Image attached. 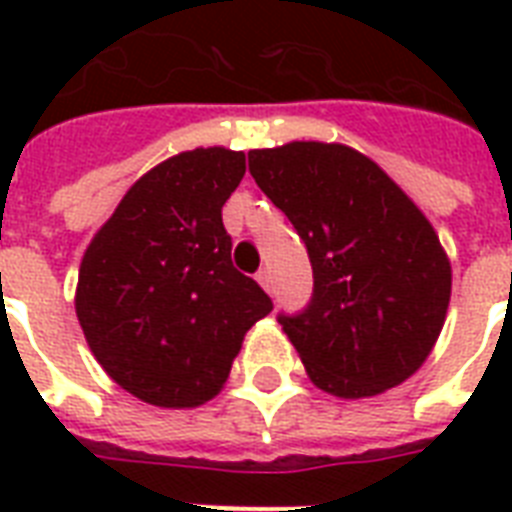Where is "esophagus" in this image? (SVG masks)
<instances>
[{
    "mask_svg": "<svg viewBox=\"0 0 512 512\" xmlns=\"http://www.w3.org/2000/svg\"><path fill=\"white\" fill-rule=\"evenodd\" d=\"M257 281H260V287H263L265 292H273V273H271V268H263V271H257Z\"/></svg>",
    "mask_w": 512,
    "mask_h": 512,
    "instance_id": "34e87169",
    "label": "esophagus"
}]
</instances>
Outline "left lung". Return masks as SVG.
Returning a JSON list of instances; mask_svg holds the SVG:
<instances>
[{"instance_id":"8db88e82","label":"left lung","mask_w":512,"mask_h":512,"mask_svg":"<svg viewBox=\"0 0 512 512\" xmlns=\"http://www.w3.org/2000/svg\"><path fill=\"white\" fill-rule=\"evenodd\" d=\"M249 172L308 247L311 303L279 324L313 385L369 398L409 380L452 297V263L422 209L342 143L255 148Z\"/></svg>"}]
</instances>
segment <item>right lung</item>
<instances>
[{
	"mask_svg": "<svg viewBox=\"0 0 512 512\" xmlns=\"http://www.w3.org/2000/svg\"><path fill=\"white\" fill-rule=\"evenodd\" d=\"M244 151L193 148L132 183L79 265L76 319L92 356L140 401L193 409L223 390L271 297L231 263L223 204Z\"/></svg>",
	"mask_w": 512,
	"mask_h": 512,
	"instance_id": "right-lung-1",
	"label": "right lung"
}]
</instances>
